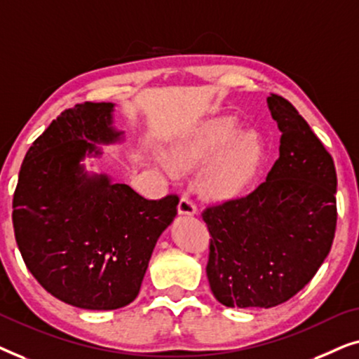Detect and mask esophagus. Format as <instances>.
Here are the masks:
<instances>
[{
    "mask_svg": "<svg viewBox=\"0 0 359 359\" xmlns=\"http://www.w3.org/2000/svg\"><path fill=\"white\" fill-rule=\"evenodd\" d=\"M178 210H180V214H183V215H194L196 212H198V208H196L194 201L191 199L189 196H183L178 204Z\"/></svg>",
    "mask_w": 359,
    "mask_h": 359,
    "instance_id": "esophagus-1",
    "label": "esophagus"
}]
</instances>
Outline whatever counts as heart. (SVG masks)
Wrapping results in <instances>:
<instances>
[{
	"instance_id": "heart-1",
	"label": "heart",
	"mask_w": 359,
	"mask_h": 359,
	"mask_svg": "<svg viewBox=\"0 0 359 359\" xmlns=\"http://www.w3.org/2000/svg\"><path fill=\"white\" fill-rule=\"evenodd\" d=\"M209 159L203 181L205 193L214 199L235 198L252 183L262 165V137L253 129L238 130L233 116L209 117L171 144L168 158L156 155L155 161L175 181L181 171Z\"/></svg>"
}]
</instances>
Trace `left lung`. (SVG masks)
<instances>
[{"label": "left lung", "instance_id": "1", "mask_svg": "<svg viewBox=\"0 0 359 359\" xmlns=\"http://www.w3.org/2000/svg\"><path fill=\"white\" fill-rule=\"evenodd\" d=\"M268 107L281 132L266 181L240 199L204 210L210 233V291L227 307L269 309L316 276L337 227V171L311 126L278 95Z\"/></svg>", "mask_w": 359, "mask_h": 359}]
</instances>
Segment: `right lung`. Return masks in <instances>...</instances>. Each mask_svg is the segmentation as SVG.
Instances as JSON below:
<instances>
[{
    "label": "right lung",
    "mask_w": 359,
    "mask_h": 359,
    "mask_svg": "<svg viewBox=\"0 0 359 359\" xmlns=\"http://www.w3.org/2000/svg\"><path fill=\"white\" fill-rule=\"evenodd\" d=\"M112 102L63 111L27 150L13 199L24 263L53 297L88 311H114L140 291L158 242L178 214V196L142 198L109 175L88 171L101 145L124 142Z\"/></svg>",
    "instance_id": "obj_1"
}]
</instances>
